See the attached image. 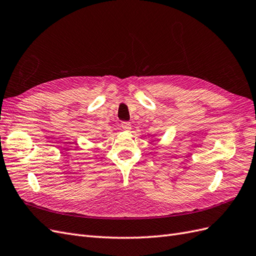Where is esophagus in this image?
Here are the masks:
<instances>
[{
  "label": "esophagus",
  "mask_w": 256,
  "mask_h": 256,
  "mask_svg": "<svg viewBox=\"0 0 256 256\" xmlns=\"http://www.w3.org/2000/svg\"><path fill=\"white\" fill-rule=\"evenodd\" d=\"M120 126L122 128V130L125 131H129L131 129V122H122Z\"/></svg>",
  "instance_id": "34e87169"
}]
</instances>
